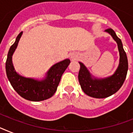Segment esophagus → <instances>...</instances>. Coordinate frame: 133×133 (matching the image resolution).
Segmentation results:
<instances>
[{"instance_id":"obj_1","label":"esophagus","mask_w":133,"mask_h":133,"mask_svg":"<svg viewBox=\"0 0 133 133\" xmlns=\"http://www.w3.org/2000/svg\"><path fill=\"white\" fill-rule=\"evenodd\" d=\"M70 57H71V60H77V58H78V55H77L76 52H73V53L71 54Z\"/></svg>"}]
</instances>
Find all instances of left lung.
Instances as JSON below:
<instances>
[{
  "instance_id": "1",
  "label": "left lung",
  "mask_w": 133,
  "mask_h": 133,
  "mask_svg": "<svg viewBox=\"0 0 133 133\" xmlns=\"http://www.w3.org/2000/svg\"><path fill=\"white\" fill-rule=\"evenodd\" d=\"M118 44L119 53V63L116 72L111 76L105 78H95L82 62L80 64L78 79L81 88L84 93L91 97L96 98H107L118 92L123 85L128 71V59L123 48L121 40L117 37L111 28L105 30Z\"/></svg>"
}]
</instances>
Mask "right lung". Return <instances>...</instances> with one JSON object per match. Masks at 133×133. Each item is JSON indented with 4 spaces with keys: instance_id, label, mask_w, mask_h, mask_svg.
<instances>
[{
    "instance_id": "add662e5",
    "label": "right lung",
    "mask_w": 133,
    "mask_h": 133,
    "mask_svg": "<svg viewBox=\"0 0 133 133\" xmlns=\"http://www.w3.org/2000/svg\"><path fill=\"white\" fill-rule=\"evenodd\" d=\"M23 32L17 35L14 44L9 50L6 61V73L9 81L18 94L31 101H41L53 96L57 90L60 79L68 66L70 60L65 59L53 65L47 72L45 78L37 80L21 76L15 71L12 62V56L17 48Z\"/></svg>"
}]
</instances>
